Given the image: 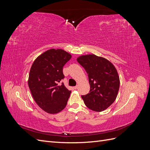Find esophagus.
<instances>
[{"label":"esophagus","instance_id":"1","mask_svg":"<svg viewBox=\"0 0 150 150\" xmlns=\"http://www.w3.org/2000/svg\"><path fill=\"white\" fill-rule=\"evenodd\" d=\"M78 86H74V89H78Z\"/></svg>","mask_w":150,"mask_h":150}]
</instances>
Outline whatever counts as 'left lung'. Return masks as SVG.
Instances as JSON below:
<instances>
[{
    "mask_svg": "<svg viewBox=\"0 0 150 150\" xmlns=\"http://www.w3.org/2000/svg\"><path fill=\"white\" fill-rule=\"evenodd\" d=\"M77 61L87 72L89 93L81 96L90 110L100 112L114 103L120 88V78L115 66L106 59L94 54L81 56Z\"/></svg>",
    "mask_w": 150,
    "mask_h": 150,
    "instance_id": "1",
    "label": "left lung"
}]
</instances>
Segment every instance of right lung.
Returning <instances> with one entry per match:
<instances>
[{
	"instance_id": "1",
	"label": "right lung",
	"mask_w": 150,
	"mask_h": 150,
	"mask_svg": "<svg viewBox=\"0 0 150 150\" xmlns=\"http://www.w3.org/2000/svg\"><path fill=\"white\" fill-rule=\"evenodd\" d=\"M71 58L62 49H51L36 58L30 68L28 85L38 105L50 114H56L66 107L71 91L61 81L63 67Z\"/></svg>"
}]
</instances>
